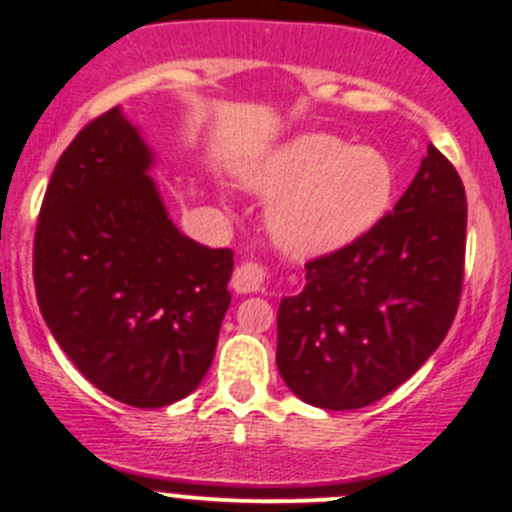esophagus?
Listing matches in <instances>:
<instances>
[{
	"label": "esophagus",
	"instance_id": "esophagus-1",
	"mask_svg": "<svg viewBox=\"0 0 512 512\" xmlns=\"http://www.w3.org/2000/svg\"><path fill=\"white\" fill-rule=\"evenodd\" d=\"M265 280L267 270L262 265H257V262H242V265H237L235 272H232V287L240 294L260 292V289L265 287Z\"/></svg>",
	"mask_w": 512,
	"mask_h": 512
}]
</instances>
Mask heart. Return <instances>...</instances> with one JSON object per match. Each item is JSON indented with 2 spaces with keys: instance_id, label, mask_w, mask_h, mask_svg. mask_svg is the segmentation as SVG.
<instances>
[{
  "instance_id": "heart-1",
  "label": "heart",
  "mask_w": 512,
  "mask_h": 512,
  "mask_svg": "<svg viewBox=\"0 0 512 512\" xmlns=\"http://www.w3.org/2000/svg\"><path fill=\"white\" fill-rule=\"evenodd\" d=\"M245 185L272 200L267 227L277 247L317 257L371 230L394 198V168L374 148H354L329 133L285 143L242 173Z\"/></svg>"
}]
</instances>
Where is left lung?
I'll list each match as a JSON object with an SVG mask.
<instances>
[{
  "label": "left lung",
  "mask_w": 512,
  "mask_h": 512,
  "mask_svg": "<svg viewBox=\"0 0 512 512\" xmlns=\"http://www.w3.org/2000/svg\"><path fill=\"white\" fill-rule=\"evenodd\" d=\"M466 208L456 168L428 143L394 213L304 265L307 285L277 312V369L299 399L364 409L426 364L461 302Z\"/></svg>",
  "instance_id": "left-lung-1"
}]
</instances>
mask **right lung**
I'll list each match as a JSON object with an SVG mask.
<instances>
[{
    "instance_id": "obj_1",
    "label": "right lung",
    "mask_w": 512,
    "mask_h": 512,
    "mask_svg": "<svg viewBox=\"0 0 512 512\" xmlns=\"http://www.w3.org/2000/svg\"><path fill=\"white\" fill-rule=\"evenodd\" d=\"M151 163L121 108L101 113L61 153L34 235L46 327L96 389L136 409L198 389L235 265L170 223Z\"/></svg>"
}]
</instances>
